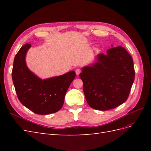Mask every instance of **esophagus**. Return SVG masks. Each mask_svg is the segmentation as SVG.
Here are the masks:
<instances>
[{"label":"esophagus","mask_w":151,"mask_h":151,"mask_svg":"<svg viewBox=\"0 0 151 151\" xmlns=\"http://www.w3.org/2000/svg\"><path fill=\"white\" fill-rule=\"evenodd\" d=\"M81 72V70L80 69V68H77V69L76 70V74L77 76L79 75Z\"/></svg>","instance_id":"34e87169"}]
</instances>
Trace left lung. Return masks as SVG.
Returning a JSON list of instances; mask_svg holds the SVG:
<instances>
[{"instance_id":"1","label":"left lung","mask_w":151,"mask_h":151,"mask_svg":"<svg viewBox=\"0 0 151 151\" xmlns=\"http://www.w3.org/2000/svg\"><path fill=\"white\" fill-rule=\"evenodd\" d=\"M106 52L99 54L98 62L83 68L79 74L87 103L101 111L126 101L135 79L133 58L124 48L113 47Z\"/></svg>"}]
</instances>
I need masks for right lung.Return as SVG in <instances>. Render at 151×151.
I'll return each mask as SVG.
<instances>
[{
  "instance_id": "right-lung-1",
  "label": "right lung",
  "mask_w": 151,
  "mask_h": 151,
  "mask_svg": "<svg viewBox=\"0 0 151 151\" xmlns=\"http://www.w3.org/2000/svg\"><path fill=\"white\" fill-rule=\"evenodd\" d=\"M31 45L26 43L16 55L12 72L13 84L20 102L38 115H48L60 110L68 88L76 77L74 71L41 79L26 64V55Z\"/></svg>"
}]
</instances>
